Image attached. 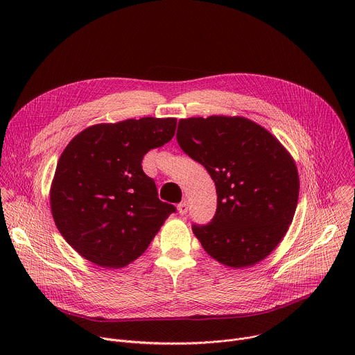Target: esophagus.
Returning <instances> with one entry per match:
<instances>
[{
    "label": "esophagus",
    "instance_id": "1",
    "mask_svg": "<svg viewBox=\"0 0 355 355\" xmlns=\"http://www.w3.org/2000/svg\"><path fill=\"white\" fill-rule=\"evenodd\" d=\"M177 211H178V214L180 215H187V212H188V202H181V204L177 207Z\"/></svg>",
    "mask_w": 355,
    "mask_h": 355
}]
</instances>
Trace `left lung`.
I'll return each instance as SVG.
<instances>
[{
    "instance_id": "obj_1",
    "label": "left lung",
    "mask_w": 355,
    "mask_h": 355,
    "mask_svg": "<svg viewBox=\"0 0 355 355\" xmlns=\"http://www.w3.org/2000/svg\"><path fill=\"white\" fill-rule=\"evenodd\" d=\"M177 140L216 185L215 218L192 227L204 250L234 270L267 259L285 237L297 205L299 174L289 151L244 116L180 119Z\"/></svg>"
}]
</instances>
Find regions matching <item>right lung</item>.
Here are the masks:
<instances>
[{
  "instance_id": "obj_1",
  "label": "right lung",
  "mask_w": 355,
  "mask_h": 355,
  "mask_svg": "<svg viewBox=\"0 0 355 355\" xmlns=\"http://www.w3.org/2000/svg\"><path fill=\"white\" fill-rule=\"evenodd\" d=\"M175 118L92 125L66 146L50 185V209L64 240L103 268L140 257L175 211L141 168L148 150L175 133Z\"/></svg>"
}]
</instances>
